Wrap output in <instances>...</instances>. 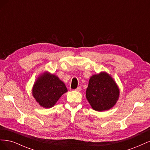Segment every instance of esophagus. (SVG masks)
Masks as SVG:
<instances>
[{
  "label": "esophagus",
  "instance_id": "esophagus-1",
  "mask_svg": "<svg viewBox=\"0 0 150 150\" xmlns=\"http://www.w3.org/2000/svg\"><path fill=\"white\" fill-rule=\"evenodd\" d=\"M75 91H78V92L81 91V86H79V87L75 89Z\"/></svg>",
  "mask_w": 150,
  "mask_h": 150
}]
</instances>
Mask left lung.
I'll return each instance as SVG.
<instances>
[{
	"label": "left lung",
	"instance_id": "left-lung-1",
	"mask_svg": "<svg viewBox=\"0 0 150 150\" xmlns=\"http://www.w3.org/2000/svg\"><path fill=\"white\" fill-rule=\"evenodd\" d=\"M86 93L90 105L97 111L110 110L115 106L120 96L115 81L104 72L91 77Z\"/></svg>",
	"mask_w": 150,
	"mask_h": 150
}]
</instances>
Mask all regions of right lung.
Masks as SVG:
<instances>
[{
	"mask_svg": "<svg viewBox=\"0 0 150 150\" xmlns=\"http://www.w3.org/2000/svg\"><path fill=\"white\" fill-rule=\"evenodd\" d=\"M67 91L66 85L57 76L46 72L34 83L33 95L40 106L50 108Z\"/></svg>",
	"mask_w": 150,
	"mask_h": 150,
	"instance_id": "obj_1",
	"label": "right lung"
}]
</instances>
